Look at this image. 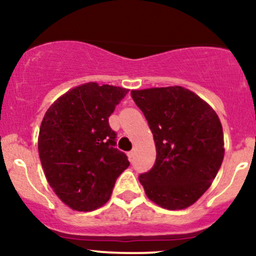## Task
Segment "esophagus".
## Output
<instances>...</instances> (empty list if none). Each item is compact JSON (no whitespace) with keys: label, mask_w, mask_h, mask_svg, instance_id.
<instances>
[{"label":"esophagus","mask_w":256,"mask_h":256,"mask_svg":"<svg viewBox=\"0 0 256 256\" xmlns=\"http://www.w3.org/2000/svg\"><path fill=\"white\" fill-rule=\"evenodd\" d=\"M134 152H136V149H132V150L130 152H128V158H134Z\"/></svg>","instance_id":"esophagus-1"}]
</instances>
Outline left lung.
Returning a JSON list of instances; mask_svg holds the SVG:
<instances>
[{
    "instance_id": "obj_1",
    "label": "left lung",
    "mask_w": 256,
    "mask_h": 256,
    "mask_svg": "<svg viewBox=\"0 0 256 256\" xmlns=\"http://www.w3.org/2000/svg\"><path fill=\"white\" fill-rule=\"evenodd\" d=\"M148 120L156 160L140 184L150 201L170 210L195 204L216 178L224 158V134L218 114L183 86L131 90Z\"/></svg>"
}]
</instances>
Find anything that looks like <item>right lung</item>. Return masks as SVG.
<instances>
[{"mask_svg": "<svg viewBox=\"0 0 256 256\" xmlns=\"http://www.w3.org/2000/svg\"><path fill=\"white\" fill-rule=\"evenodd\" d=\"M128 89L89 82L61 95L44 114L38 152L46 180L64 204L90 212L110 198L116 178L130 166L114 148L108 118Z\"/></svg>", "mask_w": 256, "mask_h": 256, "instance_id": "1", "label": "right lung"}]
</instances>
